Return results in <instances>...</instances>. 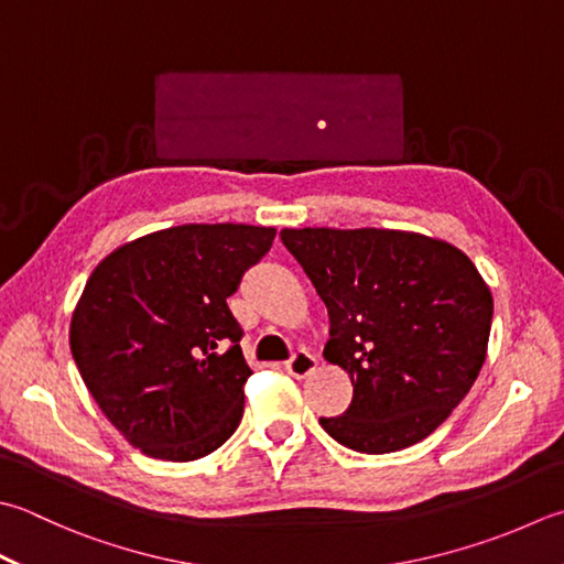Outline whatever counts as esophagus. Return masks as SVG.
Here are the masks:
<instances>
[{
  "mask_svg": "<svg viewBox=\"0 0 564 564\" xmlns=\"http://www.w3.org/2000/svg\"><path fill=\"white\" fill-rule=\"evenodd\" d=\"M285 369H289V373H293L295 379H307L311 373L317 369V357L311 355V351H295V355L289 359V364H285Z\"/></svg>",
  "mask_w": 564,
  "mask_h": 564,
  "instance_id": "obj_1",
  "label": "esophagus"
}]
</instances>
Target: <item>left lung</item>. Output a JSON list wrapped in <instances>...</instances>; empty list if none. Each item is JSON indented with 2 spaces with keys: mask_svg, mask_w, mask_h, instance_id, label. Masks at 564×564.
Returning <instances> with one entry per match:
<instances>
[{
  "mask_svg": "<svg viewBox=\"0 0 564 564\" xmlns=\"http://www.w3.org/2000/svg\"><path fill=\"white\" fill-rule=\"evenodd\" d=\"M329 315L323 357L355 395L325 433L364 455L421 443L487 359L494 297L465 251L401 229H283Z\"/></svg>",
  "mask_w": 564,
  "mask_h": 564,
  "instance_id": "8db88e82",
  "label": "left lung"
}]
</instances>
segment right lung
<instances>
[{
	"label": "right lung",
	"mask_w": 564,
	"mask_h": 564,
	"mask_svg": "<svg viewBox=\"0 0 564 564\" xmlns=\"http://www.w3.org/2000/svg\"><path fill=\"white\" fill-rule=\"evenodd\" d=\"M273 227L181 225L97 263L70 319V351L99 411L131 447L200 459L235 433L251 369L227 297L271 249Z\"/></svg>",
	"instance_id": "add662e5"
}]
</instances>
